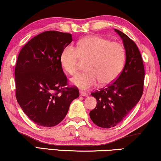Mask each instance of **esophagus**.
Segmentation results:
<instances>
[{
	"label": "esophagus",
	"mask_w": 161,
	"mask_h": 161,
	"mask_svg": "<svg viewBox=\"0 0 161 161\" xmlns=\"http://www.w3.org/2000/svg\"><path fill=\"white\" fill-rule=\"evenodd\" d=\"M80 96H83V97H86V96H87V94L86 93V92H84L80 91Z\"/></svg>",
	"instance_id": "obj_1"
}]
</instances>
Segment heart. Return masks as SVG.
<instances>
[{"label": "heart", "instance_id": "obj_1", "mask_svg": "<svg viewBox=\"0 0 161 161\" xmlns=\"http://www.w3.org/2000/svg\"><path fill=\"white\" fill-rule=\"evenodd\" d=\"M88 59L86 69L72 79V83L82 90L111 84L118 78L124 67L125 50L120 43L99 36H90L81 39L78 48L68 45L61 54L64 69L75 75L79 69L80 59Z\"/></svg>", "mask_w": 161, "mask_h": 161}]
</instances>
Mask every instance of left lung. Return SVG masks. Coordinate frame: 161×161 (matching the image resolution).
<instances>
[{
	"mask_svg": "<svg viewBox=\"0 0 161 161\" xmlns=\"http://www.w3.org/2000/svg\"><path fill=\"white\" fill-rule=\"evenodd\" d=\"M114 31L124 45V69L111 85L91 94L97 103L90 111V118L96 125L104 128L115 127L128 115L142 97L144 81V64L137 45L123 32Z\"/></svg>",
	"mask_w": 161,
	"mask_h": 161,
	"instance_id": "8db88e82",
	"label": "left lung"
}]
</instances>
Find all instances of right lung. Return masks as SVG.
Returning <instances> with one entry per match:
<instances>
[{
	"label": "right lung",
	"mask_w": 161,
	"mask_h": 161,
	"mask_svg": "<svg viewBox=\"0 0 161 161\" xmlns=\"http://www.w3.org/2000/svg\"><path fill=\"white\" fill-rule=\"evenodd\" d=\"M72 34L48 31L37 35L19 52L14 70L16 98L31 120L44 127L56 126L67 115L78 88L65 87L61 62Z\"/></svg>",
	"instance_id": "add662e5"
}]
</instances>
